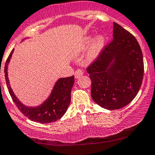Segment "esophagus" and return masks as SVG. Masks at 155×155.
<instances>
[{
  "instance_id": "obj_1",
  "label": "esophagus",
  "mask_w": 155,
  "mask_h": 155,
  "mask_svg": "<svg viewBox=\"0 0 155 155\" xmlns=\"http://www.w3.org/2000/svg\"><path fill=\"white\" fill-rule=\"evenodd\" d=\"M83 74H84V72L82 71L81 70H80V69H78V70H77L76 71H75V73H74L75 78H77V79L80 78L81 77L82 75H83Z\"/></svg>"
}]
</instances>
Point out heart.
Instances as JSON below:
<instances>
[{"label":"heart","mask_w":155,"mask_h":155,"mask_svg":"<svg viewBox=\"0 0 155 155\" xmlns=\"http://www.w3.org/2000/svg\"><path fill=\"white\" fill-rule=\"evenodd\" d=\"M106 45V37L102 33H99L91 37V36H86L82 42V47H87L84 60L87 63L94 61L97 58L104 50Z\"/></svg>","instance_id":"1"}]
</instances>
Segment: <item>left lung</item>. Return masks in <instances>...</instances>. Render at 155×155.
<instances>
[{"mask_svg": "<svg viewBox=\"0 0 155 155\" xmlns=\"http://www.w3.org/2000/svg\"><path fill=\"white\" fill-rule=\"evenodd\" d=\"M87 71L96 104L109 110L126 107L135 98L142 83L144 61L138 41L113 23V40Z\"/></svg>", "mask_w": 155, "mask_h": 155, "instance_id": "obj_1", "label": "left lung"}]
</instances>
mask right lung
Instances as JSON below:
<instances>
[{
    "label": "right lung",
    "instance_id": "obj_1",
    "mask_svg": "<svg viewBox=\"0 0 155 155\" xmlns=\"http://www.w3.org/2000/svg\"><path fill=\"white\" fill-rule=\"evenodd\" d=\"M26 38L25 39H26ZM23 39V40H25ZM14 49H13L6 61L4 73L7 88L17 108L30 120L40 123H50L61 119L67 111L71 102V91L74 83V77L61 78L54 83L49 96L41 104L27 106L23 104L13 91L8 78V64Z\"/></svg>",
    "mask_w": 155,
    "mask_h": 155
}]
</instances>
